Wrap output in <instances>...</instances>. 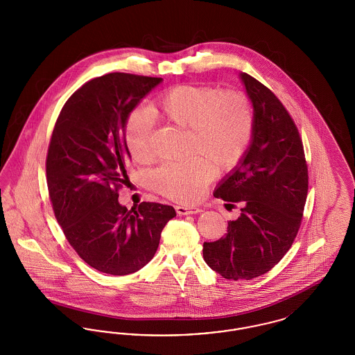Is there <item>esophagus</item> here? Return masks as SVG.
<instances>
[{
  "instance_id": "obj_1",
  "label": "esophagus",
  "mask_w": 355,
  "mask_h": 355,
  "mask_svg": "<svg viewBox=\"0 0 355 355\" xmlns=\"http://www.w3.org/2000/svg\"><path fill=\"white\" fill-rule=\"evenodd\" d=\"M175 210L180 216H190V214L202 213V209L197 207V206H177Z\"/></svg>"
}]
</instances>
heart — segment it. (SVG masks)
Here are the masks:
<instances>
[{"mask_svg": "<svg viewBox=\"0 0 355 355\" xmlns=\"http://www.w3.org/2000/svg\"><path fill=\"white\" fill-rule=\"evenodd\" d=\"M149 112L135 110L126 119L123 142L137 162L150 159L153 119L187 130L181 162L164 164L150 175L161 194L181 202H194L217 173L234 169L242 161L253 135V107L236 90L220 92L213 86L178 85L157 96Z\"/></svg>", "mask_w": 355, "mask_h": 355, "instance_id": "1", "label": "heart"}]
</instances>
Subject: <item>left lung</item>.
<instances>
[{
    "mask_svg": "<svg viewBox=\"0 0 355 355\" xmlns=\"http://www.w3.org/2000/svg\"><path fill=\"white\" fill-rule=\"evenodd\" d=\"M239 78L253 105V135L214 197L241 203V216L226 236L203 243L209 268L232 281L259 277L282 259L301 226L309 187L304 145L285 106L252 76Z\"/></svg>",
    "mask_w": 355,
    "mask_h": 355,
    "instance_id": "obj_1",
    "label": "left lung"
}]
</instances>
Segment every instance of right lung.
Listing matches in <instances>:
<instances>
[{
  "label": "right lung",
  "instance_id": "1",
  "mask_svg": "<svg viewBox=\"0 0 355 355\" xmlns=\"http://www.w3.org/2000/svg\"><path fill=\"white\" fill-rule=\"evenodd\" d=\"M162 78L109 73L83 85L53 129L46 181L54 216L71 248L96 270L126 275L158 249L173 206L142 202L128 210L119 189L129 181L126 119Z\"/></svg>",
  "mask_w": 355,
  "mask_h": 355
}]
</instances>
